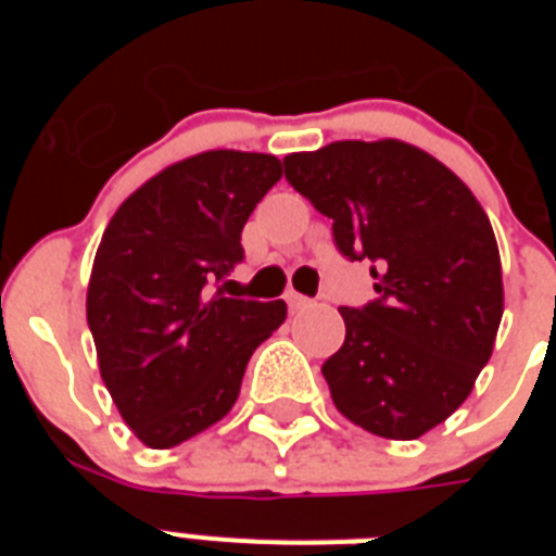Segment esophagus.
I'll return each instance as SVG.
<instances>
[{"label": "esophagus", "instance_id": "obj_1", "mask_svg": "<svg viewBox=\"0 0 556 556\" xmlns=\"http://www.w3.org/2000/svg\"><path fill=\"white\" fill-rule=\"evenodd\" d=\"M287 303L292 312H303V308H312L314 301L306 298V294H298V292H287Z\"/></svg>", "mask_w": 556, "mask_h": 556}]
</instances>
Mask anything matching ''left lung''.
I'll list each match as a JSON object with an SVG mask.
<instances>
[{"label": "left lung", "mask_w": 556, "mask_h": 556, "mask_svg": "<svg viewBox=\"0 0 556 556\" xmlns=\"http://www.w3.org/2000/svg\"><path fill=\"white\" fill-rule=\"evenodd\" d=\"M348 258L372 262L378 301L339 308L345 342L323 365L333 406L387 440H417L454 415L493 356L504 281L473 191L397 139L333 141L283 159Z\"/></svg>", "instance_id": "1"}]
</instances>
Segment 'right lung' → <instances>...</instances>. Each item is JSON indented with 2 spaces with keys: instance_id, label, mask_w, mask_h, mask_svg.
<instances>
[{
  "instance_id": "1",
  "label": "right lung",
  "mask_w": 556,
  "mask_h": 556,
  "mask_svg": "<svg viewBox=\"0 0 556 556\" xmlns=\"http://www.w3.org/2000/svg\"><path fill=\"white\" fill-rule=\"evenodd\" d=\"M264 152L205 150L116 208L97 248L86 317L100 376L147 448H172L233 409L250 356L287 303L211 292L242 262V228L281 180Z\"/></svg>"
}]
</instances>
